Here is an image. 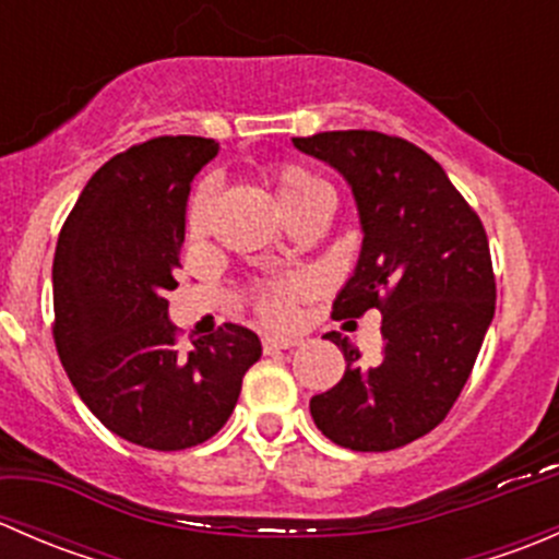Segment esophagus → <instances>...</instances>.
I'll list each match as a JSON object with an SVG mask.
<instances>
[{
  "label": "esophagus",
  "mask_w": 559,
  "mask_h": 559,
  "mask_svg": "<svg viewBox=\"0 0 559 559\" xmlns=\"http://www.w3.org/2000/svg\"><path fill=\"white\" fill-rule=\"evenodd\" d=\"M262 346L264 352H281V348L300 346V341H297V337H264Z\"/></svg>",
  "instance_id": "1"
}]
</instances>
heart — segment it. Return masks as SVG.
Returning <instances> with one entry per match:
<instances>
[{
  "instance_id": "b5f03b06",
  "label": "heart",
  "mask_w": 559,
  "mask_h": 559,
  "mask_svg": "<svg viewBox=\"0 0 559 559\" xmlns=\"http://www.w3.org/2000/svg\"><path fill=\"white\" fill-rule=\"evenodd\" d=\"M270 186H273V194L278 200L281 211H289L297 202L308 200V197L321 194V191H330L324 186V180L316 178L313 173L302 170L297 165H281L270 173ZM211 205H213V189L211 183H200L189 197V205H186V238L191 243L202 240L207 235V222H211ZM302 284L300 281H281V284H267L259 289L257 295V311L264 321L270 324H289L292 313H295V297L300 295Z\"/></svg>"
}]
</instances>
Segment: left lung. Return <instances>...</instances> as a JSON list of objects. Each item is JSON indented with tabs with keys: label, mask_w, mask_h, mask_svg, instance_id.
Wrapping results in <instances>:
<instances>
[{
	"label": "left lung",
	"mask_w": 559,
	"mask_h": 559,
	"mask_svg": "<svg viewBox=\"0 0 559 559\" xmlns=\"http://www.w3.org/2000/svg\"><path fill=\"white\" fill-rule=\"evenodd\" d=\"M352 186L362 251L332 316H381V357L359 362L341 335L346 373L311 397L332 443L389 452L441 425L460 397L495 316L487 233L443 167L414 143L370 129L292 138Z\"/></svg>",
	"instance_id": "1"
}]
</instances>
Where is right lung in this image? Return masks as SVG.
<instances>
[{
	"label": "right lung",
	"mask_w": 559,
	"mask_h": 559,
	"mask_svg": "<svg viewBox=\"0 0 559 559\" xmlns=\"http://www.w3.org/2000/svg\"><path fill=\"white\" fill-rule=\"evenodd\" d=\"M216 140L154 138L105 162L78 197L53 257V341L72 386L110 432L156 452L205 443L227 425L262 343L224 324L175 346L186 200Z\"/></svg>",
	"instance_id": "right-lung-1"
}]
</instances>
